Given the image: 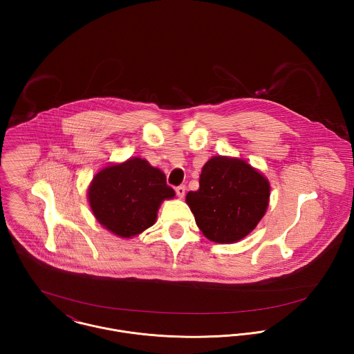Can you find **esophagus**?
Segmentation results:
<instances>
[{
    "label": "esophagus",
    "instance_id": "1",
    "mask_svg": "<svg viewBox=\"0 0 354 354\" xmlns=\"http://www.w3.org/2000/svg\"><path fill=\"white\" fill-rule=\"evenodd\" d=\"M185 185H180V187H177L176 188V194H177V196L180 198V199H183L184 198V195H185Z\"/></svg>",
    "mask_w": 354,
    "mask_h": 354
}]
</instances>
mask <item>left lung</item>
<instances>
[{"label": "left lung", "mask_w": 354, "mask_h": 354, "mask_svg": "<svg viewBox=\"0 0 354 354\" xmlns=\"http://www.w3.org/2000/svg\"><path fill=\"white\" fill-rule=\"evenodd\" d=\"M270 201L268 180L239 158L212 156L202 169L199 189L187 204L203 234L219 244L237 243L264 216Z\"/></svg>", "instance_id": "1"}]
</instances>
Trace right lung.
<instances>
[{
    "label": "right lung",
    "mask_w": 354,
    "mask_h": 354,
    "mask_svg": "<svg viewBox=\"0 0 354 354\" xmlns=\"http://www.w3.org/2000/svg\"><path fill=\"white\" fill-rule=\"evenodd\" d=\"M174 195L159 169L133 156L95 174L88 188V203L103 227L131 239L152 226L160 203Z\"/></svg>",
    "instance_id": "right-lung-1"
}]
</instances>
